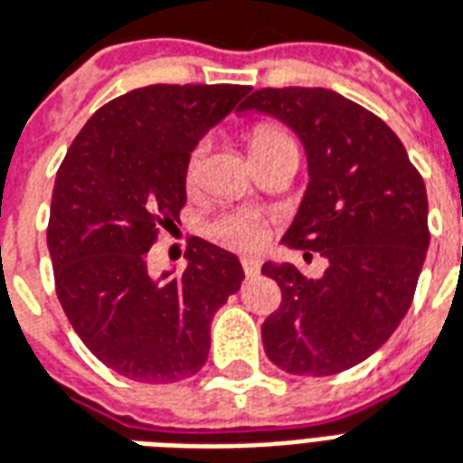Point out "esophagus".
<instances>
[{
	"instance_id": "34e87169",
	"label": "esophagus",
	"mask_w": 463,
	"mask_h": 463,
	"mask_svg": "<svg viewBox=\"0 0 463 463\" xmlns=\"http://www.w3.org/2000/svg\"><path fill=\"white\" fill-rule=\"evenodd\" d=\"M242 269H245V275L248 277H258L260 269H262V260L252 258V255H245V258H242Z\"/></svg>"
}]
</instances>
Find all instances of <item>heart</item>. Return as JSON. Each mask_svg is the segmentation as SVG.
Masks as SVG:
<instances>
[{
    "label": "heart",
    "mask_w": 463,
    "mask_h": 463,
    "mask_svg": "<svg viewBox=\"0 0 463 463\" xmlns=\"http://www.w3.org/2000/svg\"><path fill=\"white\" fill-rule=\"evenodd\" d=\"M294 145L287 132H282L279 127L262 125L252 132V139H250V149H252V156H258L262 152H269V149H277V146ZM201 154H203V146H196L191 156H188L186 174L188 179H194L198 171V164H201ZM218 235L228 245H235V248H258L260 242L265 241V222L260 221L258 215L252 213H235L222 218L218 222Z\"/></svg>",
    "instance_id": "obj_1"
}]
</instances>
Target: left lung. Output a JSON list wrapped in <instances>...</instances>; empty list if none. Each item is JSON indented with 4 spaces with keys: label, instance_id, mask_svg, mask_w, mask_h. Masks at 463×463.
<instances>
[{
    "label": "left lung",
    "instance_id": "8db88e82",
    "mask_svg": "<svg viewBox=\"0 0 463 463\" xmlns=\"http://www.w3.org/2000/svg\"><path fill=\"white\" fill-rule=\"evenodd\" d=\"M241 112L269 115L299 137L309 184L282 245L328 260L318 279L292 262L262 265L282 289L262 324L267 358L292 375L348 371L412 304L430 248L422 176L383 119L326 88L255 90Z\"/></svg>",
    "mask_w": 463,
    "mask_h": 463
}]
</instances>
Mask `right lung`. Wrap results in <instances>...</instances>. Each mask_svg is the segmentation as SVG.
<instances>
[{
	"instance_id": "obj_1",
	"label": "right lung",
	"mask_w": 463,
	"mask_h": 463,
	"mask_svg": "<svg viewBox=\"0 0 463 463\" xmlns=\"http://www.w3.org/2000/svg\"><path fill=\"white\" fill-rule=\"evenodd\" d=\"M248 85H149L102 105L56 174L49 252L56 292L90 354L137 383L203 368L211 321L241 289V260L191 238L186 269L149 272V248L186 203L191 152Z\"/></svg>"
}]
</instances>
